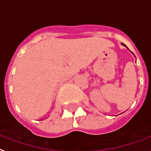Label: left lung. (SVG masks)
<instances>
[{"label":"left lung","instance_id":"8db88e82","mask_svg":"<svg viewBox=\"0 0 151 151\" xmlns=\"http://www.w3.org/2000/svg\"><path fill=\"white\" fill-rule=\"evenodd\" d=\"M122 45H124V46H125V47H127V46H126V45H124V43H122Z\"/></svg>","mask_w":151,"mask_h":151}]
</instances>
